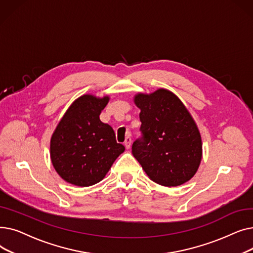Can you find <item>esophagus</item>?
Instances as JSON below:
<instances>
[{
  "label": "esophagus",
  "instance_id": "obj_1",
  "mask_svg": "<svg viewBox=\"0 0 253 253\" xmlns=\"http://www.w3.org/2000/svg\"><path fill=\"white\" fill-rule=\"evenodd\" d=\"M124 145H125L126 149H130V147H131V137H130V136H127V137L125 138Z\"/></svg>",
  "mask_w": 253,
  "mask_h": 253
}]
</instances>
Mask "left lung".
Masks as SVG:
<instances>
[{
	"label": "left lung",
	"mask_w": 253,
	"mask_h": 253,
	"mask_svg": "<svg viewBox=\"0 0 253 253\" xmlns=\"http://www.w3.org/2000/svg\"><path fill=\"white\" fill-rule=\"evenodd\" d=\"M142 137L132 144V154L145 173L163 187L189 181L202 160L200 131L182 101L167 89L137 93Z\"/></svg>",
	"instance_id": "obj_1"
}]
</instances>
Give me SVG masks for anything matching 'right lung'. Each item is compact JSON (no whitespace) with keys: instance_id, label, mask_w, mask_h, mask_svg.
Returning a JSON list of instances; mask_svg holds the SVG:
<instances>
[{"instance_id":"right-lung-1","label":"right lung","mask_w":253,"mask_h":253,"mask_svg":"<svg viewBox=\"0 0 253 253\" xmlns=\"http://www.w3.org/2000/svg\"><path fill=\"white\" fill-rule=\"evenodd\" d=\"M110 96L84 94L66 110L50 140V159L57 174L77 187L101 181L125 147L99 115Z\"/></svg>"}]
</instances>
